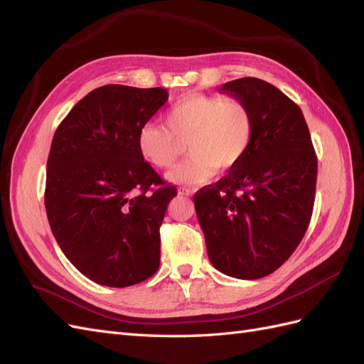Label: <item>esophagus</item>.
<instances>
[{"label":"esophagus","mask_w":364,"mask_h":364,"mask_svg":"<svg viewBox=\"0 0 364 364\" xmlns=\"http://www.w3.org/2000/svg\"><path fill=\"white\" fill-rule=\"evenodd\" d=\"M178 194H179V196H186V197H188V196H193V191L188 190V188H179V190H178Z\"/></svg>","instance_id":"34e87169"}]
</instances>
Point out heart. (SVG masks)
I'll return each instance as SVG.
<instances>
[{
    "label": "heart",
    "mask_w": 364,
    "mask_h": 364,
    "mask_svg": "<svg viewBox=\"0 0 364 364\" xmlns=\"http://www.w3.org/2000/svg\"><path fill=\"white\" fill-rule=\"evenodd\" d=\"M165 126L149 123L138 134L141 156L158 168H171L186 142L190 158L168 179L179 185L209 181L243 161L255 135L250 106L235 97L191 94L173 103L164 115Z\"/></svg>",
    "instance_id": "1"
}]
</instances>
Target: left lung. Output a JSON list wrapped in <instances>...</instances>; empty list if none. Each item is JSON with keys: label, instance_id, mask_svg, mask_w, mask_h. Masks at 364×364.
<instances>
[{"label": "left lung", "instance_id": "obj_1", "mask_svg": "<svg viewBox=\"0 0 364 364\" xmlns=\"http://www.w3.org/2000/svg\"><path fill=\"white\" fill-rule=\"evenodd\" d=\"M220 91L245 100L255 135L237 167L194 194L209 261L228 277L259 279L279 269L310 225L317 156L301 107L255 77Z\"/></svg>", "mask_w": 364, "mask_h": 364}]
</instances>
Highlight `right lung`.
<instances>
[{
	"label": "right lung",
	"instance_id": "1",
	"mask_svg": "<svg viewBox=\"0 0 364 364\" xmlns=\"http://www.w3.org/2000/svg\"><path fill=\"white\" fill-rule=\"evenodd\" d=\"M167 100L162 87H97L53 136L46 183L51 232L73 266L106 287H129L159 269V228L178 191L141 156L138 134Z\"/></svg>",
	"mask_w": 364,
	"mask_h": 364
}]
</instances>
